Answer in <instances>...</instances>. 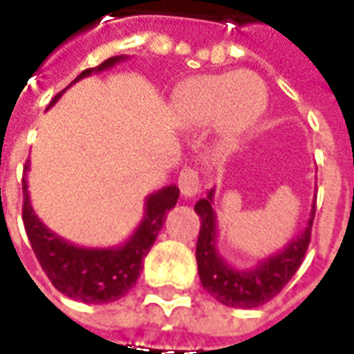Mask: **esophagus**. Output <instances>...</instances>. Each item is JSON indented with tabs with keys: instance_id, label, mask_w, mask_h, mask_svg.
<instances>
[{
	"instance_id": "1",
	"label": "esophagus",
	"mask_w": 354,
	"mask_h": 354,
	"mask_svg": "<svg viewBox=\"0 0 354 354\" xmlns=\"http://www.w3.org/2000/svg\"><path fill=\"white\" fill-rule=\"evenodd\" d=\"M178 187H180V192L184 195L185 199H192L195 197L197 193H199V174H197V170L192 169V167H185L182 172H180V176H178Z\"/></svg>"
}]
</instances>
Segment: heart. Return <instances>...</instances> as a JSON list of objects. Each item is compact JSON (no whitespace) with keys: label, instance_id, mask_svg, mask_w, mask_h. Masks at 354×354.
<instances>
[{"label":"heart","instance_id":"1","mask_svg":"<svg viewBox=\"0 0 354 354\" xmlns=\"http://www.w3.org/2000/svg\"><path fill=\"white\" fill-rule=\"evenodd\" d=\"M267 108V88L254 73L227 72L187 81L176 98L178 119L187 127L218 121L223 151L239 146Z\"/></svg>","mask_w":354,"mask_h":354}]
</instances>
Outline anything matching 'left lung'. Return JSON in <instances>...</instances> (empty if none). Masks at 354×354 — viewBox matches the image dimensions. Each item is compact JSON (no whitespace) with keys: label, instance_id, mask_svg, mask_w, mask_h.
Instances as JSON below:
<instances>
[{"label":"left lung","instance_id":"8db88e82","mask_svg":"<svg viewBox=\"0 0 354 354\" xmlns=\"http://www.w3.org/2000/svg\"><path fill=\"white\" fill-rule=\"evenodd\" d=\"M214 193V187L208 189L207 197L199 199L195 205V212L201 218V231L197 239V250H195L201 284L216 301L227 307H239V309L260 307L269 299H273L301 266L311 241L315 203L307 225L299 235L250 269H237L223 260L216 246L218 220H216V210L212 208Z\"/></svg>","mask_w":354,"mask_h":354}]
</instances>
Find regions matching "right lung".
Instances as JSON below:
<instances>
[{"label": "right lung", "instance_id": "add662e5", "mask_svg": "<svg viewBox=\"0 0 354 354\" xmlns=\"http://www.w3.org/2000/svg\"><path fill=\"white\" fill-rule=\"evenodd\" d=\"M127 58L129 57L124 55L108 58L100 66L81 72L72 81V85L93 73L109 70L119 62H124ZM64 93L66 88L58 93L50 100L49 108H53ZM28 170H30V161L24 165V176H22V192H24L22 220L30 245L34 248V254L41 263L45 274L53 282V286L60 290L64 296L83 304H111L121 299L138 281L140 271L144 267L142 261L149 252V248L153 246L159 231L162 230L167 212L176 207L180 189L174 184H170L161 187L159 192L147 195L144 203V218L124 243L108 248H87L58 237L55 231H50L37 218L28 193Z\"/></svg>", "mask_w": 354, "mask_h": 354}]
</instances>
